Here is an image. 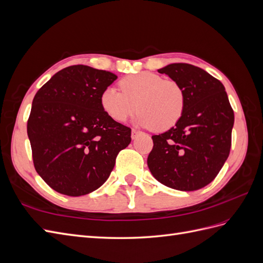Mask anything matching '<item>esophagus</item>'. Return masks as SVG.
<instances>
[{
	"label": "esophagus",
	"mask_w": 263,
	"mask_h": 263,
	"mask_svg": "<svg viewBox=\"0 0 263 263\" xmlns=\"http://www.w3.org/2000/svg\"><path fill=\"white\" fill-rule=\"evenodd\" d=\"M139 134H140V132H139V130H137V129H135V128H134V129L132 130V138H133V139H135V138H136V137L138 136Z\"/></svg>",
	"instance_id": "obj_1"
}]
</instances>
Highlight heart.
I'll list each match as a JSON object with an SVG mask.
<instances>
[{
    "label": "heart",
    "mask_w": 263,
    "mask_h": 263,
    "mask_svg": "<svg viewBox=\"0 0 263 263\" xmlns=\"http://www.w3.org/2000/svg\"><path fill=\"white\" fill-rule=\"evenodd\" d=\"M122 91L105 87L100 97L101 107L110 119L123 123L138 110L136 123L156 132L176 126L185 108V95L180 84L162 80L153 72H139L119 81Z\"/></svg>",
    "instance_id": "obj_1"
}]
</instances>
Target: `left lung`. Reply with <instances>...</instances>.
<instances>
[{"label":"left lung","mask_w":263,"mask_h":263,"mask_svg":"<svg viewBox=\"0 0 263 263\" xmlns=\"http://www.w3.org/2000/svg\"><path fill=\"white\" fill-rule=\"evenodd\" d=\"M158 72L180 84L185 108L176 126L151 137L149 170L165 186L200 190L216 178L229 156L234 110L225 86L203 69L171 63Z\"/></svg>","instance_id":"left-lung-1"}]
</instances>
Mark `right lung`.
<instances>
[{
	"mask_svg": "<svg viewBox=\"0 0 263 263\" xmlns=\"http://www.w3.org/2000/svg\"><path fill=\"white\" fill-rule=\"evenodd\" d=\"M117 76L77 65L60 70L39 89L27 121L34 166L52 190L81 196L99 189L132 129L110 119L100 97Z\"/></svg>",
	"mask_w": 263,
	"mask_h": 263,
	"instance_id": "1",
	"label": "right lung"
}]
</instances>
